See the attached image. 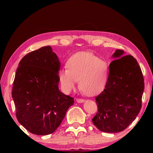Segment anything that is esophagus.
Listing matches in <instances>:
<instances>
[{"mask_svg":"<svg viewBox=\"0 0 153 153\" xmlns=\"http://www.w3.org/2000/svg\"><path fill=\"white\" fill-rule=\"evenodd\" d=\"M85 100L84 99H81V98H77L76 99V102H78V103H82L84 102Z\"/></svg>","mask_w":153,"mask_h":153,"instance_id":"obj_1","label":"esophagus"}]
</instances>
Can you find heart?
Here are the masks:
<instances>
[{
  "label": "heart",
  "mask_w": 153,
  "mask_h": 153,
  "mask_svg": "<svg viewBox=\"0 0 153 153\" xmlns=\"http://www.w3.org/2000/svg\"><path fill=\"white\" fill-rule=\"evenodd\" d=\"M67 68L62 69L59 78L65 92L75 88L79 80V88L88 97L101 93L107 84L108 65L94 54L79 51L74 54L67 62Z\"/></svg>",
  "instance_id": "obj_1"
}]
</instances>
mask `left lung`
Masks as SVG:
<instances>
[{
	"mask_svg": "<svg viewBox=\"0 0 153 153\" xmlns=\"http://www.w3.org/2000/svg\"><path fill=\"white\" fill-rule=\"evenodd\" d=\"M116 50L109 65L105 88L96 97L98 112L92 119L103 132L117 133L127 128L140 113L144 77L136 59Z\"/></svg>",
	"mask_w": 153,
	"mask_h": 153,
	"instance_id": "obj_1",
	"label": "left lung"
}]
</instances>
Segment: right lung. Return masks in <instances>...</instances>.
Masks as SVG:
<instances>
[{
    "mask_svg": "<svg viewBox=\"0 0 153 153\" xmlns=\"http://www.w3.org/2000/svg\"><path fill=\"white\" fill-rule=\"evenodd\" d=\"M60 67L50 46L30 52L19 62L12 97L18 121L32 134L53 133L74 105V98L59 89Z\"/></svg>",
    "mask_w": 153,
    "mask_h": 153,
    "instance_id": "1",
    "label": "right lung"
}]
</instances>
